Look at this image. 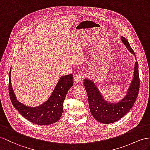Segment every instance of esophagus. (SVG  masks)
<instances>
[{
	"label": "esophagus",
	"mask_w": 150,
	"mask_h": 150,
	"mask_svg": "<svg viewBox=\"0 0 150 150\" xmlns=\"http://www.w3.org/2000/svg\"><path fill=\"white\" fill-rule=\"evenodd\" d=\"M83 74H80V73H79L77 74V75H76L75 78H74V82L76 83H80L81 82V81L83 79Z\"/></svg>",
	"instance_id": "34e87169"
}]
</instances>
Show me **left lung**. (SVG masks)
<instances>
[{
  "label": "left lung",
  "mask_w": 150,
  "mask_h": 150,
  "mask_svg": "<svg viewBox=\"0 0 150 150\" xmlns=\"http://www.w3.org/2000/svg\"><path fill=\"white\" fill-rule=\"evenodd\" d=\"M121 40L128 51L136 54L126 38L121 36ZM83 86L87 92L90 112L98 122L102 124H112L118 121L132 108L137 97L139 89L138 63L134 64L133 77L125 97L118 102L108 101L105 98L93 79H83Z\"/></svg>",
  "instance_id": "1"
}]
</instances>
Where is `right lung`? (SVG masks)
Here are the masks:
<instances>
[{"mask_svg":"<svg viewBox=\"0 0 150 150\" xmlns=\"http://www.w3.org/2000/svg\"><path fill=\"white\" fill-rule=\"evenodd\" d=\"M11 68L9 76V93L13 106L26 120L40 125H51L59 120L63 110V102L68 90L74 85L73 75L61 76L47 101L32 107L18 100L11 84Z\"/></svg>","mask_w":150,"mask_h":150,"instance_id":"add662e5","label":"right lung"}]
</instances>
